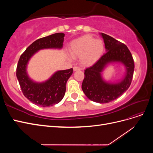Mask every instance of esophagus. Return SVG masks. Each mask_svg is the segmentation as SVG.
<instances>
[{
	"label": "esophagus",
	"instance_id": "34e87169",
	"mask_svg": "<svg viewBox=\"0 0 153 153\" xmlns=\"http://www.w3.org/2000/svg\"><path fill=\"white\" fill-rule=\"evenodd\" d=\"M82 68L79 66H74L73 67V70L74 71H78V70H81Z\"/></svg>",
	"mask_w": 153,
	"mask_h": 153
}]
</instances>
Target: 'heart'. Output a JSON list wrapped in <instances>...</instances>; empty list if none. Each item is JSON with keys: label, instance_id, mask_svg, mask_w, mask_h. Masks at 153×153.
Here are the masks:
<instances>
[{"label": "heart", "instance_id": "b5f03b06", "mask_svg": "<svg viewBox=\"0 0 153 153\" xmlns=\"http://www.w3.org/2000/svg\"><path fill=\"white\" fill-rule=\"evenodd\" d=\"M104 49L102 40L96 39L91 35H85L71 43L70 53L73 57H80L82 65L89 66L98 61Z\"/></svg>", "mask_w": 153, "mask_h": 153}]
</instances>
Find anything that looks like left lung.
I'll return each mask as SVG.
<instances>
[{
  "label": "left lung",
  "mask_w": 153,
  "mask_h": 153,
  "mask_svg": "<svg viewBox=\"0 0 153 153\" xmlns=\"http://www.w3.org/2000/svg\"><path fill=\"white\" fill-rule=\"evenodd\" d=\"M101 34L106 52L93 65L85 69L82 89L89 100L96 103H106L117 99L128 90L132 81L135 64L126 45L107 34ZM111 62H121L127 68L126 76L121 82L114 85L104 82L100 76V72L105 64Z\"/></svg>",
  "instance_id": "obj_1"
}]
</instances>
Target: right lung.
I'll list each match as a JSON object with an SVG mask.
<instances>
[{
  "mask_svg": "<svg viewBox=\"0 0 153 153\" xmlns=\"http://www.w3.org/2000/svg\"><path fill=\"white\" fill-rule=\"evenodd\" d=\"M64 36V33L59 32L37 39L27 48L18 61L16 76L22 91L26 98L36 105L47 107L59 103L62 100L67 81L73 73V68L59 71L47 82L38 84L32 82L27 76V64L39 50L62 48Z\"/></svg>",
  "mask_w": 153,
  "mask_h": 153,
  "instance_id": "obj_1",
  "label": "right lung"
}]
</instances>
